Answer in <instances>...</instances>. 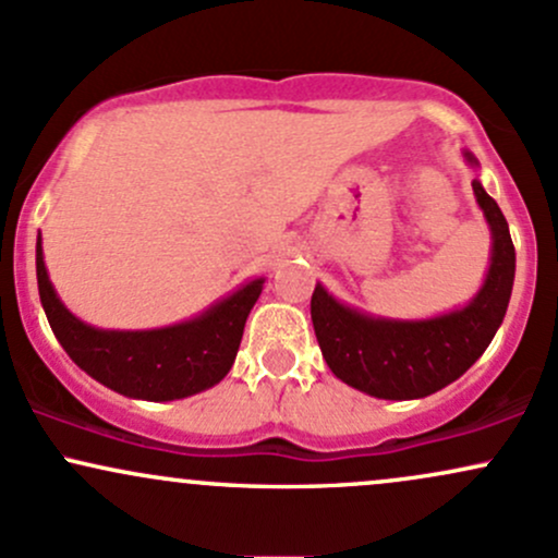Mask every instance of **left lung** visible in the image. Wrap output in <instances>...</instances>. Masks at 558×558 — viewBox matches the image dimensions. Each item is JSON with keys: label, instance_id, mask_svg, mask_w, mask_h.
I'll use <instances>...</instances> for the list:
<instances>
[{"label": "left lung", "instance_id": "obj_1", "mask_svg": "<svg viewBox=\"0 0 558 558\" xmlns=\"http://www.w3.org/2000/svg\"><path fill=\"white\" fill-rule=\"evenodd\" d=\"M471 167L476 158L463 153ZM476 204L493 232V256L480 293L463 310L428 320H387L336 302L320 283L312 293V326L336 378L378 400H421L461 378L504 323L513 289L511 232L504 211L471 182Z\"/></svg>", "mask_w": 558, "mask_h": 558}]
</instances>
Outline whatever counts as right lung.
<instances>
[{
	"label": "right lung",
	"mask_w": 558,
	"mask_h": 558,
	"mask_svg": "<svg viewBox=\"0 0 558 558\" xmlns=\"http://www.w3.org/2000/svg\"><path fill=\"white\" fill-rule=\"evenodd\" d=\"M36 280L54 339L73 363L102 387L150 402L198 395L228 376L248 312L265 286V278L248 280L204 315L169 328L102 330L78 320L60 302L47 275L41 241H36Z\"/></svg>",
	"instance_id": "1"
}]
</instances>
